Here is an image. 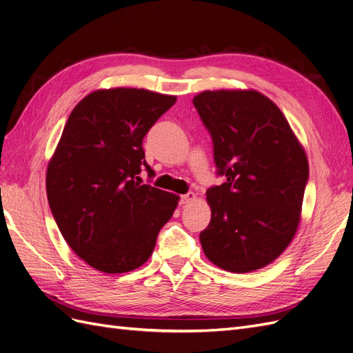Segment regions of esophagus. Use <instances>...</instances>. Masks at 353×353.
I'll use <instances>...</instances> for the list:
<instances>
[{
	"label": "esophagus",
	"instance_id": "1",
	"mask_svg": "<svg viewBox=\"0 0 353 353\" xmlns=\"http://www.w3.org/2000/svg\"><path fill=\"white\" fill-rule=\"evenodd\" d=\"M196 199V194L194 193H187V194H184V196H181V199H179V203L181 205H187V203H190V201H193Z\"/></svg>",
	"mask_w": 353,
	"mask_h": 353
}]
</instances>
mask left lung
<instances>
[{
	"label": "left lung",
	"mask_w": 353,
	"mask_h": 353,
	"mask_svg": "<svg viewBox=\"0 0 353 353\" xmlns=\"http://www.w3.org/2000/svg\"><path fill=\"white\" fill-rule=\"evenodd\" d=\"M213 141L218 175L206 200L212 218L200 243L230 272L274 262L301 222L307 157L283 112L254 90L203 91L193 99Z\"/></svg>",
	"instance_id": "1"
}]
</instances>
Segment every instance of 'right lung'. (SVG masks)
Here are the masks:
<instances>
[{
  "instance_id": "obj_1",
  "label": "right lung",
  "mask_w": 353,
  "mask_h": 353,
  "mask_svg": "<svg viewBox=\"0 0 353 353\" xmlns=\"http://www.w3.org/2000/svg\"><path fill=\"white\" fill-rule=\"evenodd\" d=\"M175 95L138 88L97 90L72 110L47 168V197L63 239L105 274L137 270L179 197L141 184L143 138Z\"/></svg>"
}]
</instances>
